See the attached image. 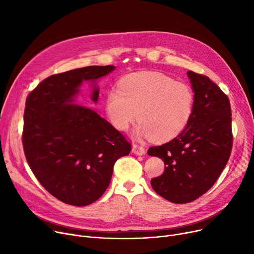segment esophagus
Instances as JSON below:
<instances>
[{
    "label": "esophagus",
    "instance_id": "34e87169",
    "mask_svg": "<svg viewBox=\"0 0 254 254\" xmlns=\"http://www.w3.org/2000/svg\"><path fill=\"white\" fill-rule=\"evenodd\" d=\"M132 152H134L136 155H143V154H145V148L143 147V146L134 144L132 145Z\"/></svg>",
    "mask_w": 254,
    "mask_h": 254
}]
</instances>
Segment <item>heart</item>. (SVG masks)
<instances>
[{"instance_id": "heart-1", "label": "heart", "mask_w": 254, "mask_h": 254, "mask_svg": "<svg viewBox=\"0 0 254 254\" xmlns=\"http://www.w3.org/2000/svg\"><path fill=\"white\" fill-rule=\"evenodd\" d=\"M194 108L192 89L155 72L131 74L119 80L117 90L106 98V111L118 130H127L137 119L138 138L157 141L175 138L190 123Z\"/></svg>"}]
</instances>
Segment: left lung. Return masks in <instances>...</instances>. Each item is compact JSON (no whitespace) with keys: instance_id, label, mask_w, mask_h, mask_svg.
Returning <instances> with one entry per match:
<instances>
[{"instance_id":"obj_1","label":"left lung","mask_w":254,"mask_h":254,"mask_svg":"<svg viewBox=\"0 0 254 254\" xmlns=\"http://www.w3.org/2000/svg\"><path fill=\"white\" fill-rule=\"evenodd\" d=\"M188 76L194 92L190 123L176 138L147 151L165 163L164 174L151 179L152 189L175 204L192 202L214 185L233 146L228 96L207 76L192 71Z\"/></svg>"}]
</instances>
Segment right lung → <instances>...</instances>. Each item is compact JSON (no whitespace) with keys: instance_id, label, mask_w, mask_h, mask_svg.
Masks as SVG:
<instances>
[{"instance_id":"right-lung-1","label":"right lung","mask_w":254,"mask_h":254,"mask_svg":"<svg viewBox=\"0 0 254 254\" xmlns=\"http://www.w3.org/2000/svg\"><path fill=\"white\" fill-rule=\"evenodd\" d=\"M114 65H89L44 79L25 101L22 145L26 161L43 188L63 203L87 206L108 188L115 162L130 143L96 111L74 104L83 81L95 82Z\"/></svg>"}]
</instances>
